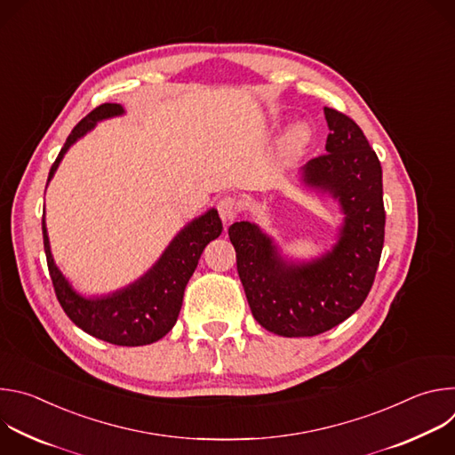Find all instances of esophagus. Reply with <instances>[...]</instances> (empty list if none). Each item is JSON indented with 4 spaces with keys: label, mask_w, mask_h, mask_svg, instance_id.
<instances>
[{
    "label": "esophagus",
    "mask_w": 455,
    "mask_h": 455,
    "mask_svg": "<svg viewBox=\"0 0 455 455\" xmlns=\"http://www.w3.org/2000/svg\"><path fill=\"white\" fill-rule=\"evenodd\" d=\"M218 212L225 223L234 221L239 214V202L232 196H225L218 202Z\"/></svg>",
    "instance_id": "1"
}]
</instances>
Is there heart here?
<instances>
[{
  "label": "heart",
  "mask_w": 455,
  "mask_h": 455,
  "mask_svg": "<svg viewBox=\"0 0 455 455\" xmlns=\"http://www.w3.org/2000/svg\"><path fill=\"white\" fill-rule=\"evenodd\" d=\"M309 140H311L309 127L306 124H297L286 133L283 140V148L288 155H299L307 148Z\"/></svg>",
  "instance_id": "heart-1"
}]
</instances>
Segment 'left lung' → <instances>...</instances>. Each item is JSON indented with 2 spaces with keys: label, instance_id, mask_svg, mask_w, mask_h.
Returning a JSON list of instances; mask_svg holds the SVG:
<instances>
[{
  "label": "left lung",
  "instance_id": "1",
  "mask_svg": "<svg viewBox=\"0 0 455 455\" xmlns=\"http://www.w3.org/2000/svg\"><path fill=\"white\" fill-rule=\"evenodd\" d=\"M323 115L326 155L302 167V181L340 204L346 218L333 250L309 263H290L257 225L239 221L228 228L253 318L290 339L328 331L363 304L385 237L379 160L353 118L333 108H323Z\"/></svg>",
  "mask_w": 455,
  "mask_h": 455
}]
</instances>
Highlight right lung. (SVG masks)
Returning <instances> with one entry per match:
<instances>
[{
	"mask_svg": "<svg viewBox=\"0 0 455 455\" xmlns=\"http://www.w3.org/2000/svg\"><path fill=\"white\" fill-rule=\"evenodd\" d=\"M124 113L120 104H100L88 113L74 129L57 155L48 181L57 171L64 153L81 137L95 127L97 122ZM223 230L218 211L211 209L204 216L192 220L165 248L158 263L137 283L111 295L83 297L64 279L53 263L50 241L43 214V243L48 272L60 307L77 328L88 335L115 346H148L165 337L176 323L181 309L185 286L198 267L204 248Z\"/></svg>",
	"mask_w": 455,
	"mask_h": 455,
	"instance_id": "obj_1",
	"label": "right lung"
}]
</instances>
